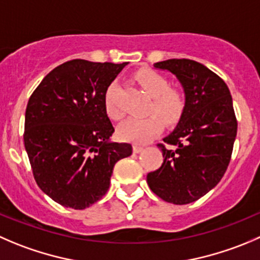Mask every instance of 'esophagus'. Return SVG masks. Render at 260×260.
Listing matches in <instances>:
<instances>
[{
	"label": "esophagus",
	"mask_w": 260,
	"mask_h": 260,
	"mask_svg": "<svg viewBox=\"0 0 260 260\" xmlns=\"http://www.w3.org/2000/svg\"><path fill=\"white\" fill-rule=\"evenodd\" d=\"M143 150V146L142 145H138V143H135V145H133V152L135 153H138V152H141V151Z\"/></svg>",
	"instance_id": "obj_1"
}]
</instances>
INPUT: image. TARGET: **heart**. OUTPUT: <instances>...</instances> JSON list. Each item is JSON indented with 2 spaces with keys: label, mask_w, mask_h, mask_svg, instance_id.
Listing matches in <instances>:
<instances>
[{
  "label": "heart",
  "mask_w": 260,
  "mask_h": 260,
  "mask_svg": "<svg viewBox=\"0 0 260 260\" xmlns=\"http://www.w3.org/2000/svg\"><path fill=\"white\" fill-rule=\"evenodd\" d=\"M133 79L151 96L146 108V117L131 118L118 127V137L123 141L145 143L164 128V121L174 125L181 119L186 108V98L181 90L171 87L169 80L152 69H140ZM118 85L108 86L104 95V107L108 117L114 120L123 118V110L117 102Z\"/></svg>",
  "instance_id": "heart-1"
}]
</instances>
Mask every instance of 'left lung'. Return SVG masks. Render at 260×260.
<instances>
[{"label": "left lung", "mask_w": 260, "mask_h": 260, "mask_svg": "<svg viewBox=\"0 0 260 260\" xmlns=\"http://www.w3.org/2000/svg\"><path fill=\"white\" fill-rule=\"evenodd\" d=\"M155 67L178 77L186 108L174 132L157 143L164 161L147 174V184L165 202L188 205L215 188L230 164L238 132L233 98L225 81L202 63L181 58Z\"/></svg>", "instance_id": "8db88e82"}]
</instances>
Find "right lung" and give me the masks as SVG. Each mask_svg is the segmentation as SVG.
Returning a JSON list of instances; mask_svg holds the SVG:
<instances>
[{
    "instance_id": "add662e5",
    "label": "right lung",
    "mask_w": 260,
    "mask_h": 260,
    "mask_svg": "<svg viewBox=\"0 0 260 260\" xmlns=\"http://www.w3.org/2000/svg\"><path fill=\"white\" fill-rule=\"evenodd\" d=\"M127 63L72 59L55 67L30 96L24 145L38 186L54 202L84 210L109 189L115 162L132 155L104 107L108 86Z\"/></svg>"
}]
</instances>
